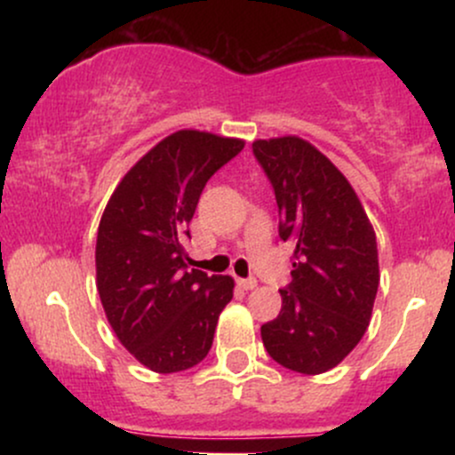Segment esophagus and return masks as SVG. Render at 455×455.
<instances>
[{
	"instance_id": "1",
	"label": "esophagus",
	"mask_w": 455,
	"mask_h": 455,
	"mask_svg": "<svg viewBox=\"0 0 455 455\" xmlns=\"http://www.w3.org/2000/svg\"><path fill=\"white\" fill-rule=\"evenodd\" d=\"M237 284H239V289H243V291L257 289V280L254 278H239Z\"/></svg>"
}]
</instances>
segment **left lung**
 <instances>
[{"label": "left lung", "instance_id": "1", "mask_svg": "<svg viewBox=\"0 0 455 455\" xmlns=\"http://www.w3.org/2000/svg\"><path fill=\"white\" fill-rule=\"evenodd\" d=\"M274 186L280 239L293 243L282 307L260 327L269 357L301 374L336 368L357 347L379 289L377 235L353 186L299 137L254 140Z\"/></svg>", "mask_w": 455, "mask_h": 455}]
</instances>
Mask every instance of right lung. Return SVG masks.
I'll return each mask as SVG.
<instances>
[{"mask_svg":"<svg viewBox=\"0 0 455 455\" xmlns=\"http://www.w3.org/2000/svg\"><path fill=\"white\" fill-rule=\"evenodd\" d=\"M242 139L180 130L124 175L98 227L96 286L115 336L145 368L181 372L207 357L231 275L188 271V222Z\"/></svg>","mask_w":455,"mask_h":455,"instance_id":"1","label":"right lung"}]
</instances>
